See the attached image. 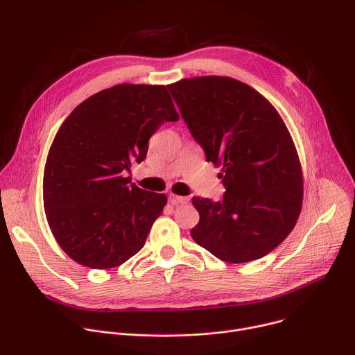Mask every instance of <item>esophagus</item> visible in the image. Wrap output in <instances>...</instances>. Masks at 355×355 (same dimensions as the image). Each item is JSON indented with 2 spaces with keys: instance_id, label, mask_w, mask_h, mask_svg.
Returning <instances> with one entry per match:
<instances>
[{
  "instance_id": "obj_1",
  "label": "esophagus",
  "mask_w": 355,
  "mask_h": 355,
  "mask_svg": "<svg viewBox=\"0 0 355 355\" xmlns=\"http://www.w3.org/2000/svg\"><path fill=\"white\" fill-rule=\"evenodd\" d=\"M189 200L188 196H178V195H170V204L171 205H180V204H187Z\"/></svg>"
}]
</instances>
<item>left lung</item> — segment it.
Segmentation results:
<instances>
[{
  "instance_id": "1",
  "label": "left lung",
  "mask_w": 355,
  "mask_h": 355,
  "mask_svg": "<svg viewBox=\"0 0 355 355\" xmlns=\"http://www.w3.org/2000/svg\"><path fill=\"white\" fill-rule=\"evenodd\" d=\"M208 162L222 166L223 199L192 198L199 222L191 237L226 263L259 260L296 225L303 178L293 140L268 101L230 77L204 76L167 85Z\"/></svg>"
}]
</instances>
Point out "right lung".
<instances>
[{"instance_id": "add662e5", "label": "right lung", "mask_w": 355, "mask_h": 355, "mask_svg": "<svg viewBox=\"0 0 355 355\" xmlns=\"http://www.w3.org/2000/svg\"><path fill=\"white\" fill-rule=\"evenodd\" d=\"M178 119L167 87L144 84L99 91L67 116L47 155L43 205L71 260L108 270L144 245L167 196L136 187L125 173L146 159L151 135Z\"/></svg>"}]
</instances>
